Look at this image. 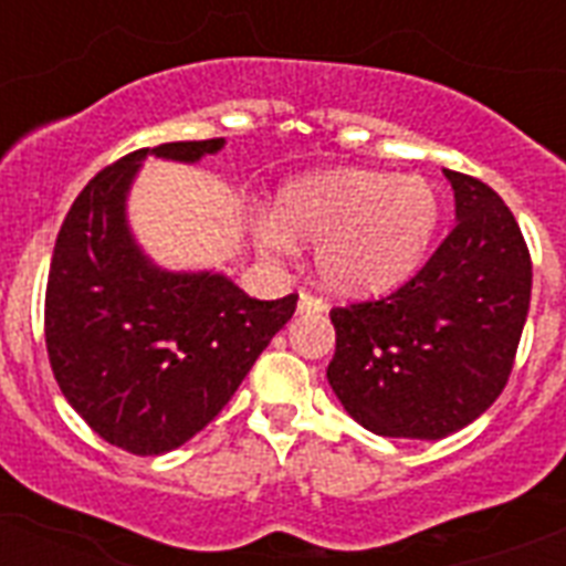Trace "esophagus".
Listing matches in <instances>:
<instances>
[{
  "mask_svg": "<svg viewBox=\"0 0 566 566\" xmlns=\"http://www.w3.org/2000/svg\"><path fill=\"white\" fill-rule=\"evenodd\" d=\"M300 311H328L326 300H319L314 293H300Z\"/></svg>",
  "mask_w": 566,
  "mask_h": 566,
  "instance_id": "obj_1",
  "label": "esophagus"
}]
</instances>
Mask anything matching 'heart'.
I'll list each match as a JSON object with an SVG mask.
<instances>
[{
	"mask_svg": "<svg viewBox=\"0 0 566 566\" xmlns=\"http://www.w3.org/2000/svg\"><path fill=\"white\" fill-rule=\"evenodd\" d=\"M438 220V190L422 176L332 170L284 185L255 220V240L270 255L317 243L314 264L332 291L376 296L417 273Z\"/></svg>",
	"mask_w": 566,
	"mask_h": 566,
	"instance_id": "heart-1",
	"label": "heart"
}]
</instances>
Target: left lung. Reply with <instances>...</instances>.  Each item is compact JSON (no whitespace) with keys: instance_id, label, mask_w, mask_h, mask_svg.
Listing matches in <instances>:
<instances>
[{"instance_id":"1","label":"left lung","mask_w":566,"mask_h":566,"mask_svg":"<svg viewBox=\"0 0 566 566\" xmlns=\"http://www.w3.org/2000/svg\"><path fill=\"white\" fill-rule=\"evenodd\" d=\"M455 229L385 300L332 308L328 385L381 438L440 440L482 417L509 381L532 300V258L500 193L443 170Z\"/></svg>"}]
</instances>
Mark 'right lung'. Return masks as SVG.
Listing matches in <instances>:
<instances>
[{
	"mask_svg": "<svg viewBox=\"0 0 566 566\" xmlns=\"http://www.w3.org/2000/svg\"><path fill=\"white\" fill-rule=\"evenodd\" d=\"M222 137L119 158L75 196L46 284V353L75 413L111 447L164 455L226 408L296 293L252 300L222 273H170L128 229L126 199L146 155L196 164Z\"/></svg>",
	"mask_w": 566,
	"mask_h": 566,
	"instance_id": "obj_1",
	"label": "right lung"
}]
</instances>
